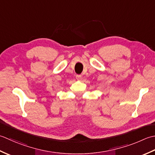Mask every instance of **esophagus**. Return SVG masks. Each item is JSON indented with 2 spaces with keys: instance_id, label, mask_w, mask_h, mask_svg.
<instances>
[{
  "instance_id": "34e87169",
  "label": "esophagus",
  "mask_w": 155,
  "mask_h": 155,
  "mask_svg": "<svg viewBox=\"0 0 155 155\" xmlns=\"http://www.w3.org/2000/svg\"><path fill=\"white\" fill-rule=\"evenodd\" d=\"M76 79L78 81H81V75H76Z\"/></svg>"
}]
</instances>
